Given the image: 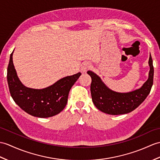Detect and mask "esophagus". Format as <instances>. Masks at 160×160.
<instances>
[{"instance_id": "esophagus-1", "label": "esophagus", "mask_w": 160, "mask_h": 160, "mask_svg": "<svg viewBox=\"0 0 160 160\" xmlns=\"http://www.w3.org/2000/svg\"><path fill=\"white\" fill-rule=\"evenodd\" d=\"M91 68V65L89 64V63H84V64H82V68H81V70L82 72H86L87 70L88 69H90Z\"/></svg>"}]
</instances>
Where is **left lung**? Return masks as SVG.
Listing matches in <instances>:
<instances>
[{
	"label": "left lung",
	"instance_id": "left-lung-1",
	"mask_svg": "<svg viewBox=\"0 0 160 160\" xmlns=\"http://www.w3.org/2000/svg\"><path fill=\"white\" fill-rule=\"evenodd\" d=\"M148 65L150 70L147 80L140 88L128 92L111 90L97 74L92 71H88L87 73L92 79V101L96 108L103 112L112 115L127 114L138 108L147 98L153 86L154 69L151 54Z\"/></svg>",
	"mask_w": 160,
	"mask_h": 160
}]
</instances>
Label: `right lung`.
Wrapping results in <instances>:
<instances>
[{"label":"right lung","mask_w":160,"mask_h":160,"mask_svg":"<svg viewBox=\"0 0 160 160\" xmlns=\"http://www.w3.org/2000/svg\"><path fill=\"white\" fill-rule=\"evenodd\" d=\"M13 51L10 55L7 76L13 101L21 109L33 117L48 118L60 113L68 103L70 89L81 73L62 78L46 88H28L21 82L17 75L13 62Z\"/></svg>","instance_id":"right-lung-1"}]
</instances>
